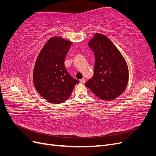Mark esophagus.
Returning <instances> with one entry per match:
<instances>
[{
	"label": "esophagus",
	"mask_w": 156,
	"mask_h": 156,
	"mask_svg": "<svg viewBox=\"0 0 156 156\" xmlns=\"http://www.w3.org/2000/svg\"><path fill=\"white\" fill-rule=\"evenodd\" d=\"M85 81H86V80H85V79H84V78H83V79L80 80V83H85Z\"/></svg>",
	"instance_id": "1"
}]
</instances>
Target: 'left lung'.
I'll return each instance as SVG.
<instances>
[{
	"label": "left lung",
	"instance_id": "8db88e82",
	"mask_svg": "<svg viewBox=\"0 0 156 156\" xmlns=\"http://www.w3.org/2000/svg\"><path fill=\"white\" fill-rule=\"evenodd\" d=\"M88 46L95 56V64L93 76L85 85L101 100H114L124 92L128 82L126 60L112 42L103 34H94Z\"/></svg>",
	"mask_w": 156,
	"mask_h": 156
}]
</instances>
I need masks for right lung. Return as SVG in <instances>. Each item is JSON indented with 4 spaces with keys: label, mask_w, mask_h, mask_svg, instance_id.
Segmentation results:
<instances>
[{
    "label": "right lung",
    "mask_w": 156,
    "mask_h": 156,
    "mask_svg": "<svg viewBox=\"0 0 156 156\" xmlns=\"http://www.w3.org/2000/svg\"><path fill=\"white\" fill-rule=\"evenodd\" d=\"M72 42L59 37L50 38L37 56L33 83L40 95L48 101L58 104L70 96L79 83L65 68L64 60Z\"/></svg>",
    "instance_id": "1"
}]
</instances>
